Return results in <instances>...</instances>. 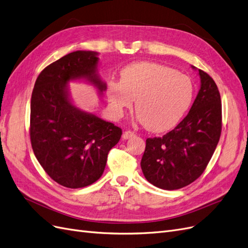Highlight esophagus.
Here are the masks:
<instances>
[{"label": "esophagus", "mask_w": 248, "mask_h": 248, "mask_svg": "<svg viewBox=\"0 0 248 248\" xmlns=\"http://www.w3.org/2000/svg\"><path fill=\"white\" fill-rule=\"evenodd\" d=\"M134 136H135V133H134V132H132V131H126V132H124V135H123V139H124V140H127V139H130V138L134 137Z\"/></svg>", "instance_id": "esophagus-1"}]
</instances>
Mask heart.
I'll return each instance as SVG.
<instances>
[{
  "mask_svg": "<svg viewBox=\"0 0 248 248\" xmlns=\"http://www.w3.org/2000/svg\"><path fill=\"white\" fill-rule=\"evenodd\" d=\"M107 95L116 117L132 108L148 130L162 132L179 123L190 106L194 85L190 78L156 62L131 63L121 72V81L110 80Z\"/></svg>",
  "mask_w": 248,
  "mask_h": 248,
  "instance_id": "1",
  "label": "heart"
}]
</instances>
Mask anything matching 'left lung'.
Instances as JSON below:
<instances>
[{"instance_id": "8db88e82", "label": "left lung", "mask_w": 248, "mask_h": 248, "mask_svg": "<svg viewBox=\"0 0 248 248\" xmlns=\"http://www.w3.org/2000/svg\"><path fill=\"white\" fill-rule=\"evenodd\" d=\"M200 76V90L188 114L161 138H148L141 169L155 186L173 190L201 176L217 146L221 132L220 94L213 79L191 66Z\"/></svg>"}]
</instances>
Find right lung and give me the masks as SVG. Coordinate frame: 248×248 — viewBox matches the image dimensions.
I'll list each match as a JSON object with an SVG mask.
<instances>
[{"mask_svg":"<svg viewBox=\"0 0 248 248\" xmlns=\"http://www.w3.org/2000/svg\"><path fill=\"white\" fill-rule=\"evenodd\" d=\"M95 51L77 50L47 66L35 82L31 99V142L44 171L59 185L79 188L97 181L122 129L78 108L69 83L86 82L103 95Z\"/></svg>","mask_w":248,"mask_h":248,"instance_id":"1","label":"right lung"}]
</instances>
